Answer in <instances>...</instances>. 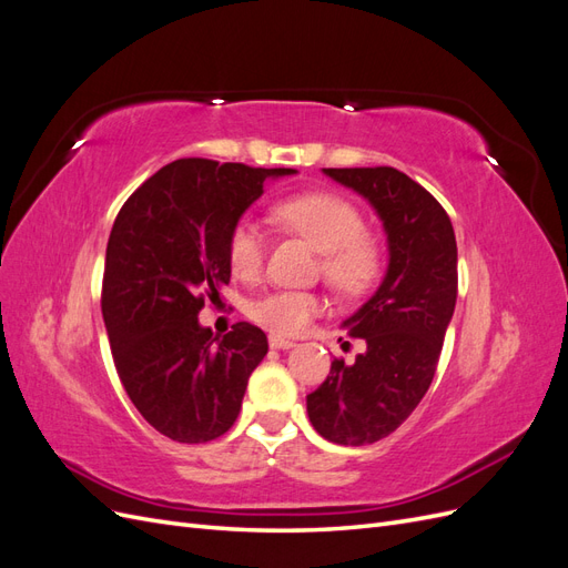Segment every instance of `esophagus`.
<instances>
[{
	"label": "esophagus",
	"instance_id": "34e87169",
	"mask_svg": "<svg viewBox=\"0 0 568 568\" xmlns=\"http://www.w3.org/2000/svg\"><path fill=\"white\" fill-rule=\"evenodd\" d=\"M296 341L294 338H284V336H270V348H280V351H288L294 348Z\"/></svg>",
	"mask_w": 568,
	"mask_h": 568
}]
</instances>
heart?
Returning <instances> with one entry per match:
<instances>
[{
    "label": "heart",
    "instance_id": "obj_1",
    "mask_svg": "<svg viewBox=\"0 0 568 568\" xmlns=\"http://www.w3.org/2000/svg\"><path fill=\"white\" fill-rule=\"evenodd\" d=\"M277 225L303 236L320 253V274L343 296H363L379 277L382 253L365 234V215L357 205L334 192H305L274 205ZM265 234L251 220H239L227 239L230 267L239 280H255L265 265ZM324 298L313 291L274 288L255 298L248 315L265 329L294 336L303 334L324 313Z\"/></svg>",
    "mask_w": 568,
    "mask_h": 568
}]
</instances>
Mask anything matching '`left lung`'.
Segmentation results:
<instances>
[{
  "label": "left lung",
  "instance_id": "left-lung-1",
  "mask_svg": "<svg viewBox=\"0 0 568 568\" xmlns=\"http://www.w3.org/2000/svg\"><path fill=\"white\" fill-rule=\"evenodd\" d=\"M324 173L374 205L390 261L376 294L343 322L367 348L351 365L334 359L324 384L307 395V417L326 440L369 445L390 436L434 382L457 301V242L443 205L400 170Z\"/></svg>",
  "mask_w": 568,
  "mask_h": 568
}]
</instances>
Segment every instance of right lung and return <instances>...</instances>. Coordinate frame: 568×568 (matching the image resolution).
I'll return each mask as SVG.
<instances>
[{"label": "right lung", "instance_id": "1", "mask_svg": "<svg viewBox=\"0 0 568 568\" xmlns=\"http://www.w3.org/2000/svg\"><path fill=\"white\" fill-rule=\"evenodd\" d=\"M294 173L180 159L136 189L113 222L101 284L113 363L140 415L170 440H215L239 417L267 336L236 322L217 338L199 313L230 284L227 239L239 217L267 178Z\"/></svg>", "mask_w": 568, "mask_h": 568}]
</instances>
